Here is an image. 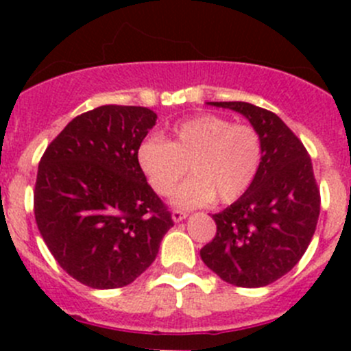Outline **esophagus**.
Here are the masks:
<instances>
[{
    "label": "esophagus",
    "mask_w": 351,
    "mask_h": 351,
    "mask_svg": "<svg viewBox=\"0 0 351 351\" xmlns=\"http://www.w3.org/2000/svg\"><path fill=\"white\" fill-rule=\"evenodd\" d=\"M186 212L185 210H180V208H175V210H173V221L175 222H180V221H183V219L186 217Z\"/></svg>",
    "instance_id": "obj_1"
}]
</instances>
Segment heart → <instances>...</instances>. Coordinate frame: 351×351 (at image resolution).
<instances>
[{
	"instance_id": "heart-1",
	"label": "heart",
	"mask_w": 351,
	"mask_h": 351,
	"mask_svg": "<svg viewBox=\"0 0 351 351\" xmlns=\"http://www.w3.org/2000/svg\"><path fill=\"white\" fill-rule=\"evenodd\" d=\"M137 161L158 195H169L190 168L193 176L173 195L178 207H198L214 198L232 204L260 173L263 139L251 123L200 113L176 123L168 143L159 137L143 141Z\"/></svg>"
}]
</instances>
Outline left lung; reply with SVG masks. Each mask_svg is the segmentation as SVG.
<instances>
[{
  "label": "left lung",
  "mask_w": 351,
  "mask_h": 351,
  "mask_svg": "<svg viewBox=\"0 0 351 351\" xmlns=\"http://www.w3.org/2000/svg\"><path fill=\"white\" fill-rule=\"evenodd\" d=\"M243 113L263 139V162L253 186L219 214L204 263L228 284L265 287L289 274L306 253L319 217L321 193L313 162L280 117L246 101H212Z\"/></svg>",
  "instance_id": "obj_1"
}]
</instances>
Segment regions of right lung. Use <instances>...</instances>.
I'll return each mask as SVG.
<instances>
[{"mask_svg": "<svg viewBox=\"0 0 351 351\" xmlns=\"http://www.w3.org/2000/svg\"><path fill=\"white\" fill-rule=\"evenodd\" d=\"M156 119L146 107L101 105L74 117L38 162V231L62 270L91 289L132 284L173 228L137 161Z\"/></svg>", "mask_w": 351, "mask_h": 351, "instance_id": "1", "label": "right lung"}]
</instances>
